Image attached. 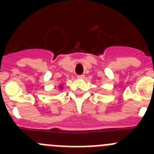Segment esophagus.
<instances>
[{"label":"esophagus","instance_id":"1","mask_svg":"<svg viewBox=\"0 0 154 154\" xmlns=\"http://www.w3.org/2000/svg\"><path fill=\"white\" fill-rule=\"evenodd\" d=\"M84 78H85L84 75H79L77 76V79H83Z\"/></svg>","mask_w":154,"mask_h":154}]
</instances>
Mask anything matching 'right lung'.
Wrapping results in <instances>:
<instances>
[{
	"label": "right lung",
	"mask_w": 154,
	"mask_h": 154,
	"mask_svg": "<svg viewBox=\"0 0 154 154\" xmlns=\"http://www.w3.org/2000/svg\"><path fill=\"white\" fill-rule=\"evenodd\" d=\"M62 87H63V86H62V85H59V89H62Z\"/></svg>",
	"instance_id": "add662e5"
}]
</instances>
